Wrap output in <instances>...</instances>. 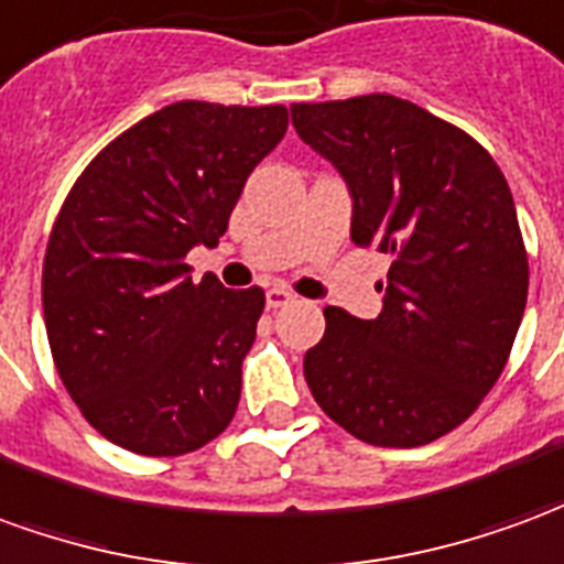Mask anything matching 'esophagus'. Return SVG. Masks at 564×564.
<instances>
[{"mask_svg": "<svg viewBox=\"0 0 564 564\" xmlns=\"http://www.w3.org/2000/svg\"><path fill=\"white\" fill-rule=\"evenodd\" d=\"M294 301V294L285 289H270L267 291V306L270 310H279V306H289V303Z\"/></svg>", "mask_w": 564, "mask_h": 564, "instance_id": "obj_1", "label": "esophagus"}]
</instances>
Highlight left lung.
Segmentation results:
<instances>
[{
  "mask_svg": "<svg viewBox=\"0 0 564 564\" xmlns=\"http://www.w3.org/2000/svg\"><path fill=\"white\" fill-rule=\"evenodd\" d=\"M291 123L349 187L355 246L391 254L377 318L325 310L306 386L358 441H437L501 377L525 313L529 258L505 173L465 130L389 94L294 102Z\"/></svg>",
  "mask_w": 564,
  "mask_h": 564,
  "instance_id": "obj_1",
  "label": "left lung"
}]
</instances>
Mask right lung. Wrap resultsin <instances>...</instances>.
Instances as JSON below:
<instances>
[{
  "label": "right lung",
  "instance_id": "1",
  "mask_svg": "<svg viewBox=\"0 0 564 564\" xmlns=\"http://www.w3.org/2000/svg\"><path fill=\"white\" fill-rule=\"evenodd\" d=\"M289 130L285 106L173 102L99 151L51 230L42 306L78 410L139 455H185L230 425L261 289L191 279L251 170Z\"/></svg>",
  "mask_w": 564,
  "mask_h": 564
}]
</instances>
